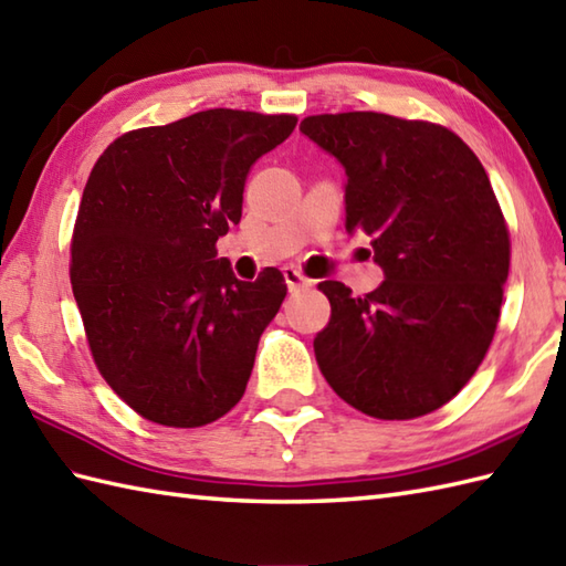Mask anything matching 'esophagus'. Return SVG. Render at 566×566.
<instances>
[{
    "label": "esophagus",
    "instance_id": "34e87169",
    "mask_svg": "<svg viewBox=\"0 0 566 566\" xmlns=\"http://www.w3.org/2000/svg\"><path fill=\"white\" fill-rule=\"evenodd\" d=\"M284 280H286V286H290V292H298V290H306V286H311L308 276H304L294 268H284Z\"/></svg>",
    "mask_w": 566,
    "mask_h": 566
}]
</instances>
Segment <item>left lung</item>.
<instances>
[{
    "mask_svg": "<svg viewBox=\"0 0 566 566\" xmlns=\"http://www.w3.org/2000/svg\"><path fill=\"white\" fill-rule=\"evenodd\" d=\"M298 130L343 165L345 231L369 235L384 272L363 298L318 284L331 302L314 340L323 377L367 416L436 411L482 365L509 280V228L484 167L452 130L389 114L308 116Z\"/></svg>",
    "mask_w": 566,
    "mask_h": 566,
    "instance_id": "8db88e82",
    "label": "left lung"
}]
</instances>
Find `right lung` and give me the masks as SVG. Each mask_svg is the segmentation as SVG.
I'll return each mask as SVG.
<instances>
[{
    "instance_id": "add662e5",
    "label": "right lung",
    "mask_w": 566,
    "mask_h": 566,
    "mask_svg": "<svg viewBox=\"0 0 566 566\" xmlns=\"http://www.w3.org/2000/svg\"><path fill=\"white\" fill-rule=\"evenodd\" d=\"M296 116L209 109L116 138L94 165L70 280L106 384L143 418L199 428L245 394L280 311V270L238 280L216 240L243 213L252 163Z\"/></svg>"
}]
</instances>
